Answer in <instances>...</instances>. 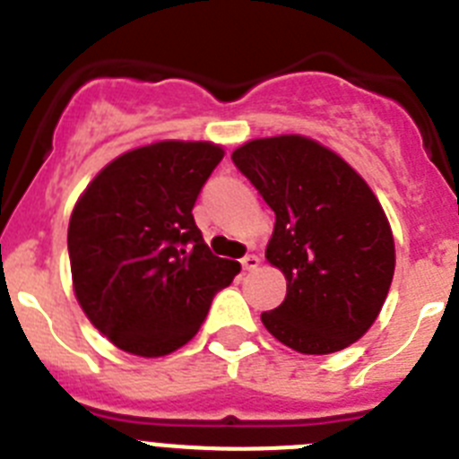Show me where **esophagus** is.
<instances>
[{
	"instance_id": "1",
	"label": "esophagus",
	"mask_w": 459,
	"mask_h": 459,
	"mask_svg": "<svg viewBox=\"0 0 459 459\" xmlns=\"http://www.w3.org/2000/svg\"><path fill=\"white\" fill-rule=\"evenodd\" d=\"M241 266L243 271H255L259 266V257L257 255H246V257H241Z\"/></svg>"
}]
</instances>
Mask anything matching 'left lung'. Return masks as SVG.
Listing matches in <instances>:
<instances>
[{
    "mask_svg": "<svg viewBox=\"0 0 459 459\" xmlns=\"http://www.w3.org/2000/svg\"><path fill=\"white\" fill-rule=\"evenodd\" d=\"M275 213L266 259L287 278L266 331L301 354H333L366 333L395 271L391 225L370 186L338 153L301 135L253 140L232 153Z\"/></svg>",
    "mask_w": 459,
    "mask_h": 459,
    "instance_id": "1",
    "label": "left lung"
}]
</instances>
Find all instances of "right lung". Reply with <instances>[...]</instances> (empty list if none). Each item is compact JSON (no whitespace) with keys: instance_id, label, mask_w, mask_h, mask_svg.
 I'll use <instances>...</instances> for the list:
<instances>
[{"instance_id":"1","label":"right lung","mask_w":459,"mask_h":459,"mask_svg":"<svg viewBox=\"0 0 459 459\" xmlns=\"http://www.w3.org/2000/svg\"><path fill=\"white\" fill-rule=\"evenodd\" d=\"M222 160L209 142H156L100 169L68 222L75 296L119 350L165 356L193 338L241 266L211 253L193 206Z\"/></svg>"}]
</instances>
